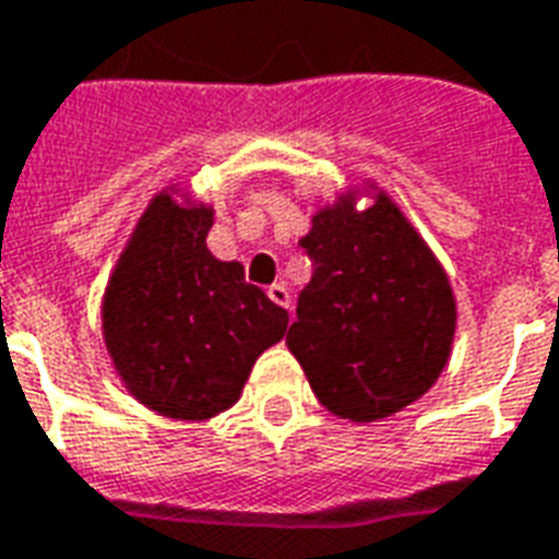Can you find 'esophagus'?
Segmentation results:
<instances>
[{"label":"esophagus","mask_w":559,"mask_h":559,"mask_svg":"<svg viewBox=\"0 0 559 559\" xmlns=\"http://www.w3.org/2000/svg\"><path fill=\"white\" fill-rule=\"evenodd\" d=\"M267 297L274 300L276 307H283V309L292 307V295H288V288H285L283 283H274V285H271V288H267Z\"/></svg>","instance_id":"esophagus-1"}]
</instances>
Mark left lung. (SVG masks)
Masks as SVG:
<instances>
[{
  "label": "left lung",
  "mask_w": 559,
  "mask_h": 559,
  "mask_svg": "<svg viewBox=\"0 0 559 559\" xmlns=\"http://www.w3.org/2000/svg\"><path fill=\"white\" fill-rule=\"evenodd\" d=\"M340 195L300 247L312 280L285 345L330 414L374 423L417 402L450 360L455 297L429 243L378 190L364 211Z\"/></svg>",
  "instance_id": "1"
}]
</instances>
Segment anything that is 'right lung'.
<instances>
[{
	"instance_id": "right-lung-1",
	"label": "right lung",
	"mask_w": 559,
	"mask_h": 559,
	"mask_svg": "<svg viewBox=\"0 0 559 559\" xmlns=\"http://www.w3.org/2000/svg\"><path fill=\"white\" fill-rule=\"evenodd\" d=\"M163 190L148 202L104 292V342L133 399L173 419H211L240 399L288 312L243 264L207 250L214 207Z\"/></svg>"
}]
</instances>
